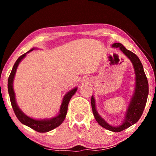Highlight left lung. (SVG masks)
<instances>
[{
  "mask_svg": "<svg viewBox=\"0 0 156 156\" xmlns=\"http://www.w3.org/2000/svg\"><path fill=\"white\" fill-rule=\"evenodd\" d=\"M112 47H115V48L119 47L124 54L126 55V56L131 60L136 73L135 91L131 98L128 109L126 110L125 118L122 124L118 126L109 125L97 112L95 99L93 96H91V103L95 119L100 126L113 132H120L136 123L140 118L147 103L148 94H149V84L144 72L143 66L138 57L134 53L126 49L121 43H113Z\"/></svg>",
  "mask_w": 156,
  "mask_h": 156,
  "instance_id": "1",
  "label": "left lung"
}]
</instances>
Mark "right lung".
<instances>
[{
	"instance_id": "1",
	"label": "right lung",
	"mask_w": 156,
	"mask_h": 156,
	"mask_svg": "<svg viewBox=\"0 0 156 156\" xmlns=\"http://www.w3.org/2000/svg\"><path fill=\"white\" fill-rule=\"evenodd\" d=\"M34 49V48L31 49L27 53H25V54H23L22 56H20L17 59L14 65V67L12 68L11 73H10V75L9 76L8 84H7V86H8V92L12 108L13 109H14L15 115H16L17 118L19 120L20 122L23 124V125L29 126V127L31 128L36 131L40 132V133H45V132L51 131L54 129L58 127V126L61 125L62 122L64 121L66 117V114H67V112L69 102V100L72 98V97L75 94L76 91H77V87L73 89L72 90L69 91L67 94H65V96L63 98L58 115L56 116V117L50 118V119L35 120L31 118L28 117L27 115H26L25 113L19 109V107H18L17 105L16 101L15 98L14 88H13V82H14L17 67L18 65H19L20 62L24 58L27 53L31 51Z\"/></svg>"
}]
</instances>
